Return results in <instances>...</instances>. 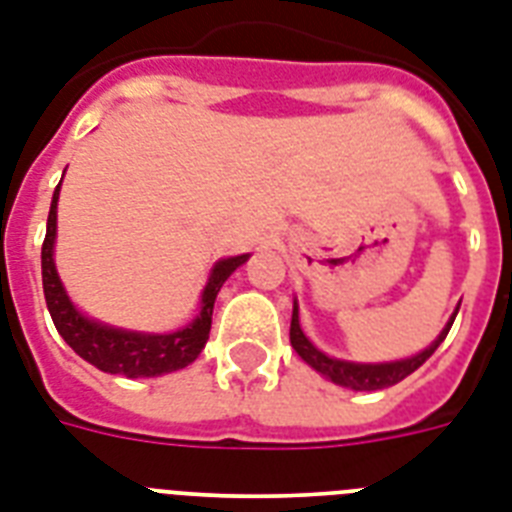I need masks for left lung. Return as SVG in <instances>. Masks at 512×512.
<instances>
[{
  "label": "left lung",
  "mask_w": 512,
  "mask_h": 512,
  "mask_svg": "<svg viewBox=\"0 0 512 512\" xmlns=\"http://www.w3.org/2000/svg\"><path fill=\"white\" fill-rule=\"evenodd\" d=\"M457 311H460V308H457ZM457 311L452 313V319L446 321V327L441 329V335L430 342L428 348L420 350L417 356L401 358V361H385V364H356V361H342V358L327 356L324 350L316 348V345L305 337L303 327H300V308H297V300H295V305H292L289 342H292V348L297 350V356L303 358L305 364L313 366L316 372L324 374V377L335 382V385H342V388H350V390H382V388H390V385H396V382H401L404 377H409L414 369H420V366L425 364L433 353H436L438 345H441L444 337L449 335V329H452Z\"/></svg>",
  "instance_id": "8db88e82"
}]
</instances>
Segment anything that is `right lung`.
Masks as SVG:
<instances>
[{
    "instance_id": "right-lung-1",
    "label": "right lung",
    "mask_w": 512,
    "mask_h": 512,
    "mask_svg": "<svg viewBox=\"0 0 512 512\" xmlns=\"http://www.w3.org/2000/svg\"><path fill=\"white\" fill-rule=\"evenodd\" d=\"M58 196L60 185L52 193L50 215H47V236L42 244V287L47 311H50L55 329L60 337L74 348V353L98 366L100 372L124 374V377H162V374L177 372L193 364L199 358L201 348L209 340L212 327V308L215 297L225 279L231 276L239 265L249 260V255L223 257L212 265L209 279L201 289L199 313L191 324H185L177 332L154 335V332H135V329L108 327L103 321L84 316L68 297L66 287L55 268V236H58Z\"/></svg>"
}]
</instances>
